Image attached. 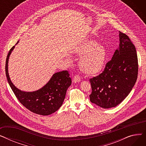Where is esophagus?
<instances>
[{"instance_id":"1","label":"esophagus","mask_w":146,"mask_h":146,"mask_svg":"<svg viewBox=\"0 0 146 146\" xmlns=\"http://www.w3.org/2000/svg\"><path fill=\"white\" fill-rule=\"evenodd\" d=\"M80 80H81V78L79 75L74 76L73 78V80H72L73 83H78V82H80Z\"/></svg>"}]
</instances>
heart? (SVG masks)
<instances>
[{
	"mask_svg": "<svg viewBox=\"0 0 146 146\" xmlns=\"http://www.w3.org/2000/svg\"><path fill=\"white\" fill-rule=\"evenodd\" d=\"M75 52L82 56L80 66L82 70L88 74L100 72L104 66L106 51L104 46L92 40H88L82 43L75 50Z\"/></svg>",
	"mask_w": 146,
	"mask_h": 146,
	"instance_id": "obj_1",
	"label": "heart"
}]
</instances>
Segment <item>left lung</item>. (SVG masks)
<instances>
[{"label":"left lung","instance_id":"obj_1","mask_svg":"<svg viewBox=\"0 0 146 146\" xmlns=\"http://www.w3.org/2000/svg\"><path fill=\"white\" fill-rule=\"evenodd\" d=\"M119 47L104 72L89 80L90 101L103 108H111L124 100L131 91L138 76V58L134 45L119 31Z\"/></svg>","mask_w":146,"mask_h":146}]
</instances>
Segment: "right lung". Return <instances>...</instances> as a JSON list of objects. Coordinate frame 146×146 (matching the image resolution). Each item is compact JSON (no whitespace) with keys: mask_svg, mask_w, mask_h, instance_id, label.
<instances>
[{"mask_svg":"<svg viewBox=\"0 0 146 146\" xmlns=\"http://www.w3.org/2000/svg\"><path fill=\"white\" fill-rule=\"evenodd\" d=\"M18 42L19 41L17 44ZM15 46L10 50L7 54L5 66L7 80L14 94L22 105L35 113L48 115L55 112L62 105L66 91L72 84V79L68 71L54 73L42 88L37 90L22 91L12 83L8 73L9 58Z\"/></svg>","mask_w":146,"mask_h":146,"instance_id":"add662e5","label":"right lung"}]
</instances>
